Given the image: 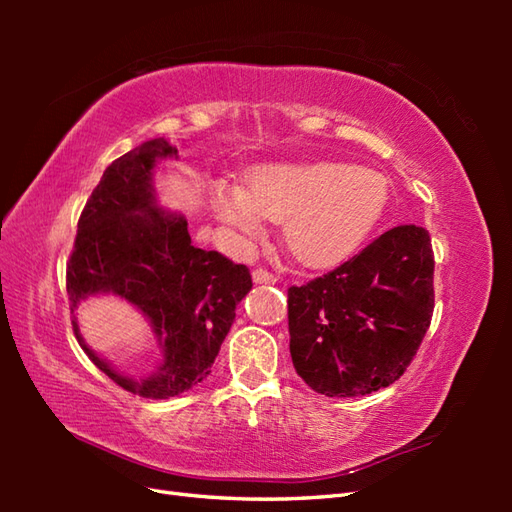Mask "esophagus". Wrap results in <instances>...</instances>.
<instances>
[{"label": "esophagus", "mask_w": 512, "mask_h": 512, "mask_svg": "<svg viewBox=\"0 0 512 512\" xmlns=\"http://www.w3.org/2000/svg\"><path fill=\"white\" fill-rule=\"evenodd\" d=\"M253 281L255 284H275L277 277L273 273H268L264 268H255L253 270Z\"/></svg>", "instance_id": "obj_1"}]
</instances>
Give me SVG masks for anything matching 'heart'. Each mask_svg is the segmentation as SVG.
I'll return each instance as SVG.
<instances>
[{
  "label": "heart",
  "mask_w": 512,
  "mask_h": 512,
  "mask_svg": "<svg viewBox=\"0 0 512 512\" xmlns=\"http://www.w3.org/2000/svg\"><path fill=\"white\" fill-rule=\"evenodd\" d=\"M387 202L383 173L336 160L262 162L246 171V187L228 178L211 187V206L224 224L253 242L268 220L284 222L286 248L308 268H330L354 255Z\"/></svg>",
  "instance_id": "heart-1"
}]
</instances>
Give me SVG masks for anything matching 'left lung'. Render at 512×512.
Returning <instances> with one entry per match:
<instances>
[{
    "label": "left lung",
    "instance_id": "1",
    "mask_svg": "<svg viewBox=\"0 0 512 512\" xmlns=\"http://www.w3.org/2000/svg\"><path fill=\"white\" fill-rule=\"evenodd\" d=\"M431 312L429 233L418 224L389 228L350 262L288 290L292 365L317 394H372L405 372Z\"/></svg>",
    "mask_w": 512,
    "mask_h": 512
}]
</instances>
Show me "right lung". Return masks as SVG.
Masks as SVG:
<instances>
[{
	"label": "right lung",
	"instance_id": "1",
	"mask_svg": "<svg viewBox=\"0 0 512 512\" xmlns=\"http://www.w3.org/2000/svg\"><path fill=\"white\" fill-rule=\"evenodd\" d=\"M162 160H178V149L154 138L103 171L81 213L68 264L72 310L85 299L112 295L147 319L160 358L145 376L125 374L96 354L76 317L74 334L105 376L151 400L180 396L211 374L237 303L253 288L246 266L195 246L187 217L160 204Z\"/></svg>",
	"mask_w": 512,
	"mask_h": 512
}]
</instances>
